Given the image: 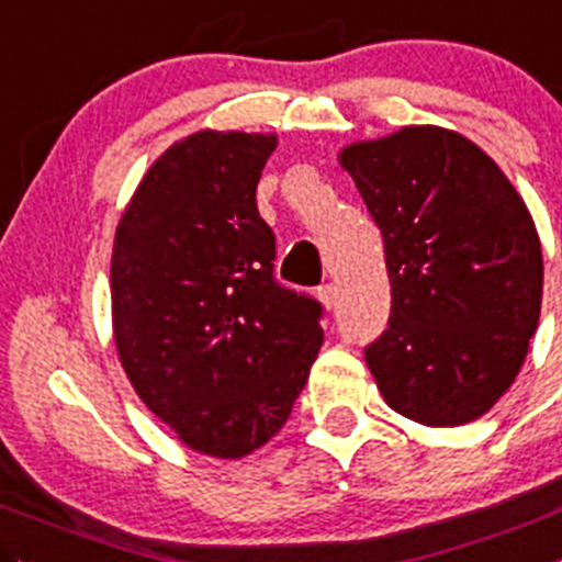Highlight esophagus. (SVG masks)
Returning a JSON list of instances; mask_svg holds the SVG:
<instances>
[{
    "label": "esophagus",
    "instance_id": "34e87169",
    "mask_svg": "<svg viewBox=\"0 0 562 562\" xmlns=\"http://www.w3.org/2000/svg\"><path fill=\"white\" fill-rule=\"evenodd\" d=\"M317 297L325 308H334L336 301H339V290H336V284H325V286H319Z\"/></svg>",
    "mask_w": 562,
    "mask_h": 562
}]
</instances>
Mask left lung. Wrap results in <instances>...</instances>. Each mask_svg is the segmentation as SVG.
Returning a JSON list of instances; mask_svg holds the SVG:
<instances>
[{
    "mask_svg": "<svg viewBox=\"0 0 562 562\" xmlns=\"http://www.w3.org/2000/svg\"><path fill=\"white\" fill-rule=\"evenodd\" d=\"M386 245L392 317L367 367L392 411L427 427L480 419L538 328L543 254L499 165L461 132L403 126L339 151Z\"/></svg>",
    "mask_w": 562,
    "mask_h": 562,
    "instance_id": "1",
    "label": "left lung"
}]
</instances>
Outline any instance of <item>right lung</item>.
<instances>
[{"instance_id": "right-lung-1", "label": "right lung", "mask_w": 562, "mask_h": 562, "mask_svg": "<svg viewBox=\"0 0 562 562\" xmlns=\"http://www.w3.org/2000/svg\"><path fill=\"white\" fill-rule=\"evenodd\" d=\"M276 132L201 130L165 148L117 221L112 339L181 445L237 461L290 419L323 345L319 303L272 278L256 184Z\"/></svg>"}]
</instances>
